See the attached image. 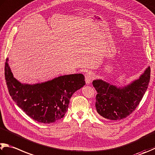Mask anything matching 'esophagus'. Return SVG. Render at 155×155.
I'll return each instance as SVG.
<instances>
[{
    "instance_id": "esophagus-1",
    "label": "esophagus",
    "mask_w": 155,
    "mask_h": 155,
    "mask_svg": "<svg viewBox=\"0 0 155 155\" xmlns=\"http://www.w3.org/2000/svg\"><path fill=\"white\" fill-rule=\"evenodd\" d=\"M85 76V82L87 85H88V84L91 83L92 82V81L94 80V78L95 77V74L93 72L89 71V72H87Z\"/></svg>"
}]
</instances>
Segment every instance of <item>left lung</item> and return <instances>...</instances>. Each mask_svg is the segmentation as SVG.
Returning <instances> with one entry per match:
<instances>
[{"label":"left lung","instance_id":"8db88e82","mask_svg":"<svg viewBox=\"0 0 155 155\" xmlns=\"http://www.w3.org/2000/svg\"><path fill=\"white\" fill-rule=\"evenodd\" d=\"M150 78V68L148 67L138 79L129 85L118 87L102 79L93 81L97 92L95 108L97 113L106 119H124L133 112L147 90Z\"/></svg>","mask_w":155,"mask_h":155}]
</instances>
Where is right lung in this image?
Returning <instances> with one entry per match:
<instances>
[{"label": "right lung", "instance_id": "right-lung-1", "mask_svg": "<svg viewBox=\"0 0 155 155\" xmlns=\"http://www.w3.org/2000/svg\"><path fill=\"white\" fill-rule=\"evenodd\" d=\"M7 58L5 77L10 95L32 119L43 123L58 121L64 117L72 94L85 85L82 74L60 76L44 83H21L13 77Z\"/></svg>", "mask_w": 155, "mask_h": 155}]
</instances>
